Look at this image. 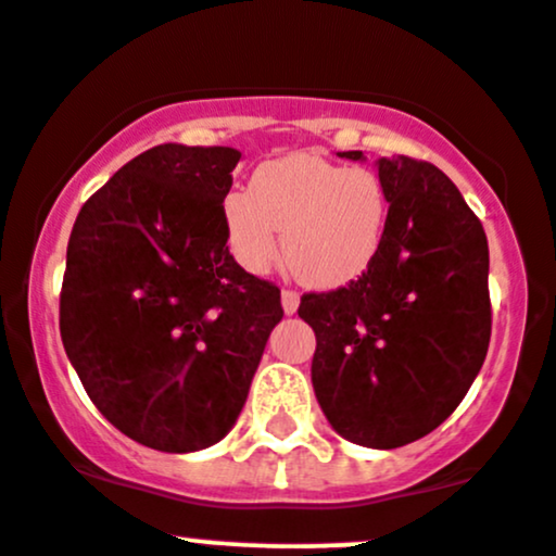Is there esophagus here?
I'll return each mask as SVG.
<instances>
[{"label":"esophagus","instance_id":"34e87169","mask_svg":"<svg viewBox=\"0 0 556 556\" xmlns=\"http://www.w3.org/2000/svg\"><path fill=\"white\" fill-rule=\"evenodd\" d=\"M298 303H301V298H298V293H293V290H282V308L285 314H295L298 312Z\"/></svg>","mask_w":556,"mask_h":556}]
</instances>
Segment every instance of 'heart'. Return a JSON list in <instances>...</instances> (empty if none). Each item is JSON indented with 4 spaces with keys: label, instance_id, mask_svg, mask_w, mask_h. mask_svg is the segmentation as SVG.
<instances>
[{
    "label": "heart",
    "instance_id": "1",
    "mask_svg": "<svg viewBox=\"0 0 556 556\" xmlns=\"http://www.w3.org/2000/svg\"><path fill=\"white\" fill-rule=\"evenodd\" d=\"M389 200L376 173L314 154L266 162L248 191L224 202L229 250L239 266L263 274L282 253L308 288L332 290L354 282L381 250Z\"/></svg>",
    "mask_w": 556,
    "mask_h": 556
}]
</instances>
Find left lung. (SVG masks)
<instances>
[{
	"label": "left lung",
	"instance_id": "obj_1",
	"mask_svg": "<svg viewBox=\"0 0 556 556\" xmlns=\"http://www.w3.org/2000/svg\"><path fill=\"white\" fill-rule=\"evenodd\" d=\"M376 167L389 200L376 261L346 288L303 295L298 317L317 336L312 383L332 429L391 450L434 431L475 383L490 343V255L440 167L410 156Z\"/></svg>",
	"mask_w": 556,
	"mask_h": 556
}]
</instances>
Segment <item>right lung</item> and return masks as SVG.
Masks as SVG:
<instances>
[{
  "mask_svg": "<svg viewBox=\"0 0 556 556\" xmlns=\"http://www.w3.org/2000/svg\"><path fill=\"white\" fill-rule=\"evenodd\" d=\"M239 156L154 146L81 204L68 237L63 349L103 418L162 453L229 434L285 314L277 285L226 248Z\"/></svg>",
  "mask_w": 556,
  "mask_h": 556,
  "instance_id": "add662e5",
  "label": "right lung"
}]
</instances>
